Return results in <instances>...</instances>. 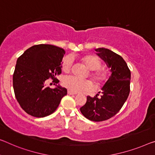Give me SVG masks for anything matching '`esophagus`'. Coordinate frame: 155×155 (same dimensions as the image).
Instances as JSON below:
<instances>
[{
	"label": "esophagus",
	"instance_id": "1",
	"mask_svg": "<svg viewBox=\"0 0 155 155\" xmlns=\"http://www.w3.org/2000/svg\"><path fill=\"white\" fill-rule=\"evenodd\" d=\"M68 95H76L75 93H73L72 91H69V90H68Z\"/></svg>",
	"mask_w": 155,
	"mask_h": 155
}]
</instances>
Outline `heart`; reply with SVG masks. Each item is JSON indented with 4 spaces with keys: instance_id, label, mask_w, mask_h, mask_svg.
Masks as SVG:
<instances>
[{
    "instance_id": "obj_1",
    "label": "heart",
    "mask_w": 155,
    "mask_h": 155,
    "mask_svg": "<svg viewBox=\"0 0 155 155\" xmlns=\"http://www.w3.org/2000/svg\"><path fill=\"white\" fill-rule=\"evenodd\" d=\"M81 61L89 70L90 77L97 86L103 85L108 80L109 73L104 68H102V62L97 56L85 54L81 58ZM61 69L65 73H69L73 66V59L71 56H66L61 61ZM63 85L73 93L90 91L93 88L92 82L89 80H82L75 76H67L63 80Z\"/></svg>"
}]
</instances>
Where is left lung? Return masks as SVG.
Returning a JSON list of instances; mask_svg holds the SVG:
<instances>
[{
    "label": "left lung",
    "mask_w": 155,
    "mask_h": 155,
    "mask_svg": "<svg viewBox=\"0 0 155 155\" xmlns=\"http://www.w3.org/2000/svg\"><path fill=\"white\" fill-rule=\"evenodd\" d=\"M96 51L111 68V75L102 87V96H88L80 111L89 120L100 122L113 117L122 108L130 91L131 73L127 63L119 54L104 48Z\"/></svg>",
    "instance_id": "8db88e82"
}]
</instances>
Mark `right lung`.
<instances>
[{
	"instance_id": "add662e5",
	"label": "right lung",
	"mask_w": 155,
	"mask_h": 155,
	"mask_svg": "<svg viewBox=\"0 0 155 155\" xmlns=\"http://www.w3.org/2000/svg\"><path fill=\"white\" fill-rule=\"evenodd\" d=\"M64 50L49 44L35 45L18 58L13 74V88L21 107L34 117H45L53 114L62 97L67 94L65 88L46 87L48 79L54 84L59 81L61 62Z\"/></svg>"
}]
</instances>
